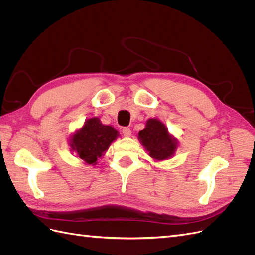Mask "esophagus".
<instances>
[{"mask_svg":"<svg viewBox=\"0 0 255 255\" xmlns=\"http://www.w3.org/2000/svg\"><path fill=\"white\" fill-rule=\"evenodd\" d=\"M122 134H123V136L129 137L130 135H132V130H130L128 128H122Z\"/></svg>","mask_w":255,"mask_h":255,"instance_id":"esophagus-1","label":"esophagus"}]
</instances>
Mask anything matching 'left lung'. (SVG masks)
Returning a JSON list of instances; mask_svg holds the SVG:
<instances>
[{
	"label": "left lung",
	"instance_id": "obj_1",
	"mask_svg": "<svg viewBox=\"0 0 255 255\" xmlns=\"http://www.w3.org/2000/svg\"><path fill=\"white\" fill-rule=\"evenodd\" d=\"M138 139L154 160L171 158L177 148V140L169 134L167 127L159 119L150 118L145 128L138 133Z\"/></svg>",
	"mask_w": 255,
	"mask_h": 255
}]
</instances>
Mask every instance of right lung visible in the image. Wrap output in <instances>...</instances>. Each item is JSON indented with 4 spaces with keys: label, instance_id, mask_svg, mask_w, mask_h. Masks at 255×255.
I'll list each match as a JSON object with an SVG mask.
<instances>
[{
    "label": "right lung",
    "instance_id": "obj_1",
    "mask_svg": "<svg viewBox=\"0 0 255 255\" xmlns=\"http://www.w3.org/2000/svg\"><path fill=\"white\" fill-rule=\"evenodd\" d=\"M118 136L117 129L112 126L103 125L98 117H92L70 136L69 144L71 151L76 153L84 164L97 165L98 158L104 156V153Z\"/></svg>",
    "mask_w": 255,
    "mask_h": 255
}]
</instances>
